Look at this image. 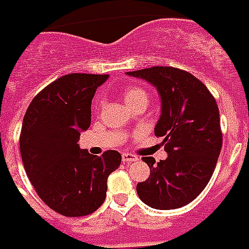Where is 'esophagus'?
Instances as JSON below:
<instances>
[{"label":"esophagus","instance_id":"34e87169","mask_svg":"<svg viewBox=\"0 0 249 249\" xmlns=\"http://www.w3.org/2000/svg\"><path fill=\"white\" fill-rule=\"evenodd\" d=\"M122 160L123 162H132V161H138V156L132 155V153H122Z\"/></svg>","mask_w":249,"mask_h":249}]
</instances>
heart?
<instances>
[{
	"mask_svg": "<svg viewBox=\"0 0 249 249\" xmlns=\"http://www.w3.org/2000/svg\"><path fill=\"white\" fill-rule=\"evenodd\" d=\"M140 98H148L147 93L140 88H127L123 91V101L126 102L127 106L134 104L135 101L140 100Z\"/></svg>",
	"mask_w": 249,
	"mask_h": 249,
	"instance_id": "obj_1",
	"label": "heart"
}]
</instances>
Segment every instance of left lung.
Here are the masks:
<instances>
[{
    "instance_id": "obj_1",
    "label": "left lung",
    "mask_w": 249,
    "mask_h": 249,
    "mask_svg": "<svg viewBox=\"0 0 249 249\" xmlns=\"http://www.w3.org/2000/svg\"><path fill=\"white\" fill-rule=\"evenodd\" d=\"M144 80L159 93L161 113L155 135L164 136L168 158L155 164L143 158L151 173L136 185L138 196L158 210L188 205L210 181L222 149L219 110L207 88L193 74L173 67H152L127 72Z\"/></svg>"
}]
</instances>
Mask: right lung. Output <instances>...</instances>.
I'll list each match as a JSON object with an SVG mask.
<instances>
[{"mask_svg":"<svg viewBox=\"0 0 249 249\" xmlns=\"http://www.w3.org/2000/svg\"><path fill=\"white\" fill-rule=\"evenodd\" d=\"M109 74L71 73L35 96L22 123L19 147L26 175L47 206L65 216L91 214L104 203L107 177L121 165L118 151L81 149L90 126L91 100Z\"/></svg>","mask_w":249,"mask_h":249,"instance_id":"obj_1","label":"right lung"}]
</instances>
